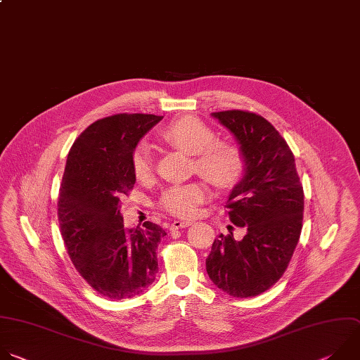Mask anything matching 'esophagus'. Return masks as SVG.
Returning a JSON list of instances; mask_svg holds the SVG:
<instances>
[{
    "label": "esophagus",
    "instance_id": "1",
    "mask_svg": "<svg viewBox=\"0 0 360 360\" xmlns=\"http://www.w3.org/2000/svg\"><path fill=\"white\" fill-rule=\"evenodd\" d=\"M193 221L191 220H176L172 223L170 226V230H179V229H184V227H188L191 226Z\"/></svg>",
    "mask_w": 360,
    "mask_h": 360
}]
</instances>
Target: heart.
<instances>
[{
  "label": "heart",
  "mask_w": 360,
  "mask_h": 360,
  "mask_svg": "<svg viewBox=\"0 0 360 360\" xmlns=\"http://www.w3.org/2000/svg\"><path fill=\"white\" fill-rule=\"evenodd\" d=\"M160 136L174 148L195 155V169L214 186L233 188L245 174L247 159L243 150L233 143L215 141V131L194 116L173 120ZM130 163L137 181L146 183L153 177L155 165L146 145H139L133 150ZM208 194V187L201 180L173 184L162 193L159 205L174 217L188 219L195 215Z\"/></svg>",
  "instance_id": "b5f03b06"
}]
</instances>
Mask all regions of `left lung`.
<instances>
[{"mask_svg": "<svg viewBox=\"0 0 360 360\" xmlns=\"http://www.w3.org/2000/svg\"><path fill=\"white\" fill-rule=\"evenodd\" d=\"M212 116L236 136L247 159L245 174L226 205L231 223L247 234L240 241L233 233L220 234L205 269L226 294L257 297L288 268L302 230L304 188L288 143L266 119L248 110Z\"/></svg>", "mask_w": 360, "mask_h": 360, "instance_id": "8db88e82", "label": "left lung"}]
</instances>
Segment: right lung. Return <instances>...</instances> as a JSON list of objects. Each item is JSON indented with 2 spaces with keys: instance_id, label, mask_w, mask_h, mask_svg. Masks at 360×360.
<instances>
[{
  "instance_id": "obj_1",
  "label": "right lung",
  "mask_w": 360,
  "mask_h": 360,
  "mask_svg": "<svg viewBox=\"0 0 360 360\" xmlns=\"http://www.w3.org/2000/svg\"><path fill=\"white\" fill-rule=\"evenodd\" d=\"M163 116L117 113L94 122L72 145L60 183L58 220L70 261L92 288L110 300L145 291L158 274L166 231L150 221L126 229L120 198L136 179L131 153Z\"/></svg>"
}]
</instances>
